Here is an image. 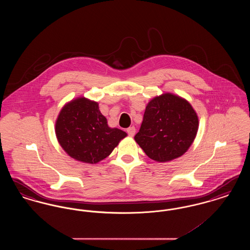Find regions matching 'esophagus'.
Instances as JSON below:
<instances>
[{"instance_id": "1", "label": "esophagus", "mask_w": 250, "mask_h": 250, "mask_svg": "<svg viewBox=\"0 0 250 250\" xmlns=\"http://www.w3.org/2000/svg\"><path fill=\"white\" fill-rule=\"evenodd\" d=\"M127 134L130 136V137H134V135H135V133H136V128L134 127V126H130V127H128L127 129Z\"/></svg>"}]
</instances>
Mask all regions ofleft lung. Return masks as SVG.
<instances>
[{
  "mask_svg": "<svg viewBox=\"0 0 250 250\" xmlns=\"http://www.w3.org/2000/svg\"><path fill=\"white\" fill-rule=\"evenodd\" d=\"M198 129L199 118L190 103L179 95L165 93L147 104L134 139L151 159L168 162L189 149Z\"/></svg>",
  "mask_w": 250,
  "mask_h": 250,
  "instance_id": "left-lung-1",
  "label": "left lung"
}]
</instances>
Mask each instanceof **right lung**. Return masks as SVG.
I'll list each match as a JSON object with an SVG mask.
<instances>
[{"label": "right lung", "mask_w": 250, "mask_h": 250, "mask_svg": "<svg viewBox=\"0 0 250 250\" xmlns=\"http://www.w3.org/2000/svg\"><path fill=\"white\" fill-rule=\"evenodd\" d=\"M55 134L67 155L88 164L105 159L127 136L125 131L109 127L98 103L83 96L73 99L61 109Z\"/></svg>", "instance_id": "right-lung-1"}]
</instances>
